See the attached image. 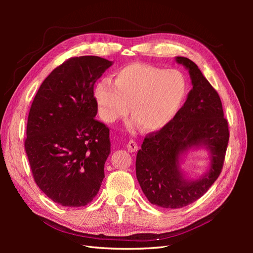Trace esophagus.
Instances as JSON below:
<instances>
[{
  "instance_id": "obj_1",
  "label": "esophagus",
  "mask_w": 253,
  "mask_h": 253,
  "mask_svg": "<svg viewBox=\"0 0 253 253\" xmlns=\"http://www.w3.org/2000/svg\"><path fill=\"white\" fill-rule=\"evenodd\" d=\"M126 148L128 150V152H136L137 150H138V144H137L136 141L134 140H129L127 143H126Z\"/></svg>"
}]
</instances>
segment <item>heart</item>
I'll list each match as a JSON object with an SVG mask.
<instances>
[{
    "label": "heart",
    "mask_w": 253,
    "mask_h": 253,
    "mask_svg": "<svg viewBox=\"0 0 253 253\" xmlns=\"http://www.w3.org/2000/svg\"><path fill=\"white\" fill-rule=\"evenodd\" d=\"M187 80L179 71L144 63L126 65L95 88L99 116L112 122L126 116L131 105L134 125L158 131L175 118L187 97Z\"/></svg>",
    "instance_id": "heart-1"
}]
</instances>
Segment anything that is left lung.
Returning a JSON list of instances; mask_svg holds the SVG:
<instances>
[{
    "label": "left lung",
    "instance_id": "obj_1",
    "mask_svg": "<svg viewBox=\"0 0 253 253\" xmlns=\"http://www.w3.org/2000/svg\"><path fill=\"white\" fill-rule=\"evenodd\" d=\"M176 61L189 70L193 87L170 124L145 136L136 157V176L144 195L167 209L186 207L209 190L223 169L229 141L217 91L193 61L185 57ZM202 145L211 152V170L200 180L188 181L179 171V156Z\"/></svg>",
    "mask_w": 253,
    "mask_h": 253
}]
</instances>
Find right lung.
Wrapping results in <instances>:
<instances>
[{
  "label": "right lung",
  "instance_id": "obj_1",
  "mask_svg": "<svg viewBox=\"0 0 253 253\" xmlns=\"http://www.w3.org/2000/svg\"><path fill=\"white\" fill-rule=\"evenodd\" d=\"M111 65L97 56L70 58L43 81L30 106L24 142L30 169L61 206H86L100 189L111 141L110 128L94 118V85Z\"/></svg>",
  "mask_w": 253,
  "mask_h": 253
}]
</instances>
